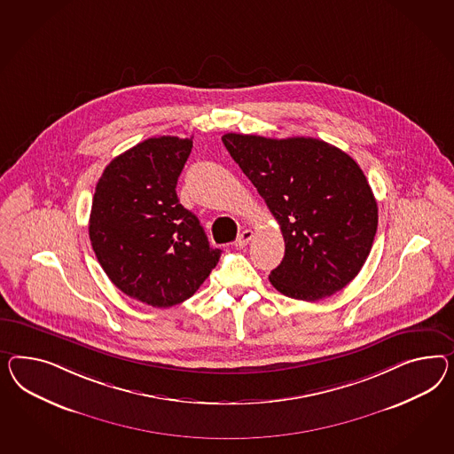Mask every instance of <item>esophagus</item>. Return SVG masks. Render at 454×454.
<instances>
[{
    "instance_id": "obj_1",
    "label": "esophagus",
    "mask_w": 454,
    "mask_h": 454,
    "mask_svg": "<svg viewBox=\"0 0 454 454\" xmlns=\"http://www.w3.org/2000/svg\"><path fill=\"white\" fill-rule=\"evenodd\" d=\"M254 238V231L253 230H243L241 233L238 234V239H236V246L239 247H245L249 245V241Z\"/></svg>"
}]
</instances>
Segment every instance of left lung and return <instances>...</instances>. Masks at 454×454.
Here are the masks:
<instances>
[{"label":"left lung","mask_w":454,"mask_h":454,"mask_svg":"<svg viewBox=\"0 0 454 454\" xmlns=\"http://www.w3.org/2000/svg\"><path fill=\"white\" fill-rule=\"evenodd\" d=\"M221 140L281 226L286 251L270 284L307 302L343 289L365 264L379 224L377 200L356 160L312 137Z\"/></svg>","instance_id":"left-lung-1"}]
</instances>
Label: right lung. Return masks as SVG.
I'll return each mask as SVG.
<instances>
[{
	"instance_id": "1",
	"label": "right lung",
	"mask_w": 454,
	"mask_h": 454,
	"mask_svg": "<svg viewBox=\"0 0 454 454\" xmlns=\"http://www.w3.org/2000/svg\"><path fill=\"white\" fill-rule=\"evenodd\" d=\"M192 147V138H147L112 160L96 186L92 249L114 286L148 306L190 299L220 261L175 190Z\"/></svg>"
}]
</instances>
